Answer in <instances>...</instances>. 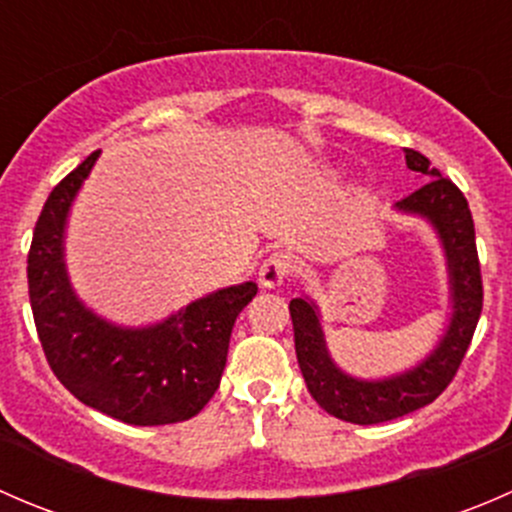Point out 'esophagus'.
I'll return each mask as SVG.
<instances>
[{
	"mask_svg": "<svg viewBox=\"0 0 512 512\" xmlns=\"http://www.w3.org/2000/svg\"><path fill=\"white\" fill-rule=\"evenodd\" d=\"M294 272L292 255L285 250H275L260 267V282L265 287H277L287 280Z\"/></svg>",
	"mask_w": 512,
	"mask_h": 512,
	"instance_id": "esophagus-1",
	"label": "esophagus"
}]
</instances>
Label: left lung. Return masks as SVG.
<instances>
[{
	"instance_id": "obj_1",
	"label": "left lung",
	"mask_w": 512,
	"mask_h": 512,
	"mask_svg": "<svg viewBox=\"0 0 512 512\" xmlns=\"http://www.w3.org/2000/svg\"><path fill=\"white\" fill-rule=\"evenodd\" d=\"M406 165L423 178L414 193L399 200L401 210L421 213L436 225L448 255L453 285V319L436 349L421 366L386 381H356L344 376L324 349L319 319L304 299L289 302L294 329V352L312 399L327 414L349 423H384L411 414L436 401L471 347L473 332L483 309V280L476 247V225L466 195L451 178H443L423 153L404 148Z\"/></svg>"
}]
</instances>
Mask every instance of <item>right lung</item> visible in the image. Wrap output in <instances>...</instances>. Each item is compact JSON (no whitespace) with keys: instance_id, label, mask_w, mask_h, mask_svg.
<instances>
[{"instance_id":"add662e5","label":"right lung","mask_w":512,"mask_h":512,"mask_svg":"<svg viewBox=\"0 0 512 512\" xmlns=\"http://www.w3.org/2000/svg\"><path fill=\"white\" fill-rule=\"evenodd\" d=\"M98 151L49 193L27 255L29 302L56 379L91 409L133 426L188 421L213 399L237 314L255 282L227 287L151 329H116L74 297L61 262L64 220Z\"/></svg>"}]
</instances>
